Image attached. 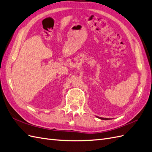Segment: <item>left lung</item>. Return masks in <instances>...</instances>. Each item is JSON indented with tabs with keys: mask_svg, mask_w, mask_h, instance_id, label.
Masks as SVG:
<instances>
[{
	"mask_svg": "<svg viewBox=\"0 0 152 152\" xmlns=\"http://www.w3.org/2000/svg\"><path fill=\"white\" fill-rule=\"evenodd\" d=\"M98 118H99V119H108V118H99V117H98Z\"/></svg>",
	"mask_w": 152,
	"mask_h": 152,
	"instance_id": "1",
	"label": "left lung"
}]
</instances>
